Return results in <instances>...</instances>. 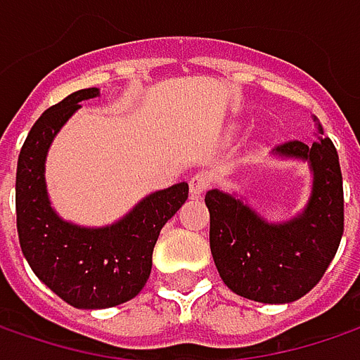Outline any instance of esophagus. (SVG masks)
<instances>
[{
	"label": "esophagus",
	"mask_w": 360,
	"mask_h": 360,
	"mask_svg": "<svg viewBox=\"0 0 360 360\" xmlns=\"http://www.w3.org/2000/svg\"><path fill=\"white\" fill-rule=\"evenodd\" d=\"M210 187H212V175H210L207 171H198V173L189 179V191H191L193 198L203 195Z\"/></svg>",
	"instance_id": "34e87169"
}]
</instances>
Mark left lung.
<instances>
[{"mask_svg": "<svg viewBox=\"0 0 360 360\" xmlns=\"http://www.w3.org/2000/svg\"><path fill=\"white\" fill-rule=\"evenodd\" d=\"M281 157L306 159L314 189L306 212L287 224L263 222L243 201L207 191L210 248L222 281L234 293L263 304H289L316 285L345 232V193L338 153L330 138L314 144L287 140Z\"/></svg>", "mask_w": 360, "mask_h": 360, "instance_id": "8db88e82", "label": "left lung"}]
</instances>
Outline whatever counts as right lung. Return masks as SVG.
<instances>
[{"label":"right lung","instance_id":"add662e5","mask_svg":"<svg viewBox=\"0 0 360 360\" xmlns=\"http://www.w3.org/2000/svg\"><path fill=\"white\" fill-rule=\"evenodd\" d=\"M96 87L75 91L36 120L26 138L15 171V224L20 246L36 277L73 307L103 309L136 297L153 269V250L160 228L189 195L177 183L142 200L114 226L79 228L53 212L44 159L60 126L91 99Z\"/></svg>","mask_w":360,"mask_h":360}]
</instances>
